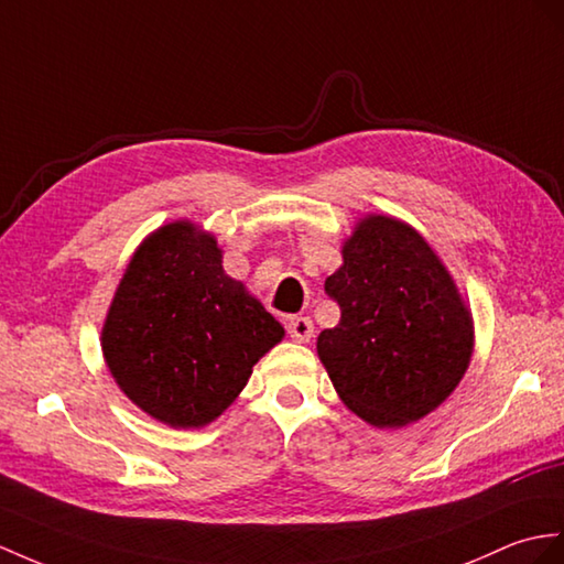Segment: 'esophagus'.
I'll list each match as a JSON object with an SVG mask.
<instances>
[{
	"instance_id": "obj_1",
	"label": "esophagus",
	"mask_w": 564,
	"mask_h": 564,
	"mask_svg": "<svg viewBox=\"0 0 564 564\" xmlns=\"http://www.w3.org/2000/svg\"><path fill=\"white\" fill-rule=\"evenodd\" d=\"M286 333H290V337L294 339V341H301V345H304V341H311V337H313V323H311V318H292L290 323H286Z\"/></svg>"
}]
</instances>
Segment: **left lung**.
Here are the masks:
<instances>
[{
	"mask_svg": "<svg viewBox=\"0 0 564 564\" xmlns=\"http://www.w3.org/2000/svg\"><path fill=\"white\" fill-rule=\"evenodd\" d=\"M341 318L315 349L356 416L402 429L441 406L474 354V318L449 270L419 231L390 215H366L341 241V265L325 280Z\"/></svg>",
	"mask_w": 564,
	"mask_h": 564,
	"instance_id": "1",
	"label": "left lung"
}]
</instances>
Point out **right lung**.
Returning a JSON list of instances; mask_svg holds the SVG:
<instances>
[{
  "mask_svg": "<svg viewBox=\"0 0 564 564\" xmlns=\"http://www.w3.org/2000/svg\"><path fill=\"white\" fill-rule=\"evenodd\" d=\"M284 327L229 278L215 235L191 219L133 251L102 325L119 390L170 429H203L237 400Z\"/></svg>",
  "mask_w": 564,
  "mask_h": 564,
  "instance_id": "add662e5",
  "label": "right lung"
}]
</instances>
